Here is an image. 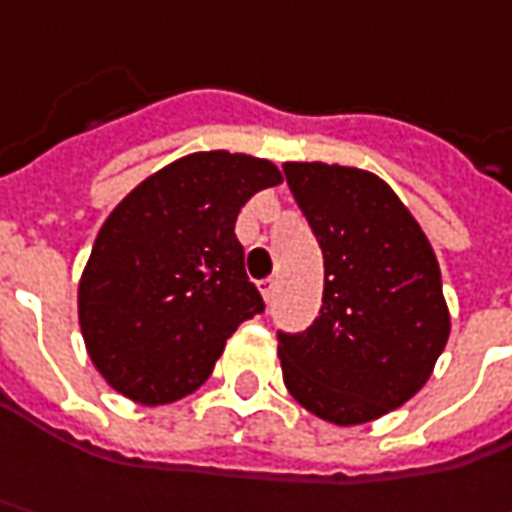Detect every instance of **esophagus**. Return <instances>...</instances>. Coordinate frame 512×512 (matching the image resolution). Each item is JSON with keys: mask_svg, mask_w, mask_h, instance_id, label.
Segmentation results:
<instances>
[{"mask_svg": "<svg viewBox=\"0 0 512 512\" xmlns=\"http://www.w3.org/2000/svg\"><path fill=\"white\" fill-rule=\"evenodd\" d=\"M274 291H277V280H274V277H266V280H260V294H263V300H266V303L272 300Z\"/></svg>", "mask_w": 512, "mask_h": 512, "instance_id": "esophagus-1", "label": "esophagus"}]
</instances>
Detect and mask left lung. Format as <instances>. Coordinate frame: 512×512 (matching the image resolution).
Wrapping results in <instances>:
<instances>
[{"label": "left lung", "instance_id": "left-lung-1", "mask_svg": "<svg viewBox=\"0 0 512 512\" xmlns=\"http://www.w3.org/2000/svg\"><path fill=\"white\" fill-rule=\"evenodd\" d=\"M283 172L326 266L320 317L277 334L283 382L314 416L362 425L414 397L448 343L439 263L374 172L320 161H289Z\"/></svg>", "mask_w": 512, "mask_h": 512}]
</instances>
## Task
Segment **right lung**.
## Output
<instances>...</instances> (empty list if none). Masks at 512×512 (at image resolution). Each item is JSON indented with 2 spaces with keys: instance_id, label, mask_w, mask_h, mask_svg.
<instances>
[{
  "instance_id": "1",
  "label": "right lung",
  "mask_w": 512,
  "mask_h": 512,
  "mask_svg": "<svg viewBox=\"0 0 512 512\" xmlns=\"http://www.w3.org/2000/svg\"><path fill=\"white\" fill-rule=\"evenodd\" d=\"M283 184L243 152H192L158 169L110 212L79 280V326L98 374L141 405L198 391L243 320L263 311L235 221Z\"/></svg>"
}]
</instances>
